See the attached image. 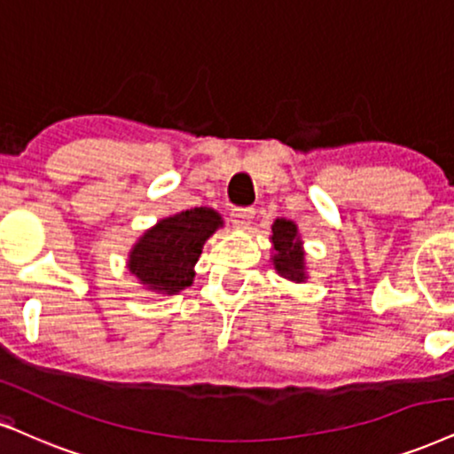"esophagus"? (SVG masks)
<instances>
[{
    "label": "esophagus",
    "instance_id": "1",
    "mask_svg": "<svg viewBox=\"0 0 454 454\" xmlns=\"http://www.w3.org/2000/svg\"><path fill=\"white\" fill-rule=\"evenodd\" d=\"M253 218H254L253 208H238V210L231 212L233 227L239 229V231H246V229L250 227V223H253Z\"/></svg>",
    "mask_w": 454,
    "mask_h": 454
}]
</instances>
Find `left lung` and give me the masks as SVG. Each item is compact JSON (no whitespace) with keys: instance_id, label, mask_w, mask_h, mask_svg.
<instances>
[{"instance_id":"8db88e82","label":"left lung","mask_w":454,"mask_h":454,"mask_svg":"<svg viewBox=\"0 0 454 454\" xmlns=\"http://www.w3.org/2000/svg\"><path fill=\"white\" fill-rule=\"evenodd\" d=\"M271 262L278 276L294 284L307 279V261L299 225L290 218H276L271 225Z\"/></svg>"}]
</instances>
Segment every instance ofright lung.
Wrapping results in <instances>:
<instances>
[{
	"instance_id": "right-lung-1",
	"label": "right lung",
	"mask_w": 454,
	"mask_h": 454,
	"mask_svg": "<svg viewBox=\"0 0 454 454\" xmlns=\"http://www.w3.org/2000/svg\"><path fill=\"white\" fill-rule=\"evenodd\" d=\"M223 225V216L208 206L161 218L134 242L128 271L147 293L178 294L193 284L201 248Z\"/></svg>"
}]
</instances>
